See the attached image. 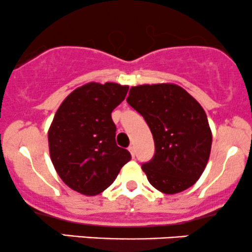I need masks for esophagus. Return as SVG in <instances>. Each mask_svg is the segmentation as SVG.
<instances>
[{
  "instance_id": "1",
  "label": "esophagus",
  "mask_w": 252,
  "mask_h": 252,
  "mask_svg": "<svg viewBox=\"0 0 252 252\" xmlns=\"http://www.w3.org/2000/svg\"><path fill=\"white\" fill-rule=\"evenodd\" d=\"M128 150L130 152V154H131L132 158H134V156H135V147L134 146H129Z\"/></svg>"
}]
</instances>
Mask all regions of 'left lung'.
<instances>
[{
    "label": "left lung",
    "instance_id": "obj_1",
    "mask_svg": "<svg viewBox=\"0 0 252 252\" xmlns=\"http://www.w3.org/2000/svg\"><path fill=\"white\" fill-rule=\"evenodd\" d=\"M126 102L149 126L155 154L142 163L156 189L174 194L200 178L209 161L212 134L201 105L174 84L131 88Z\"/></svg>",
    "mask_w": 252,
    "mask_h": 252
}]
</instances>
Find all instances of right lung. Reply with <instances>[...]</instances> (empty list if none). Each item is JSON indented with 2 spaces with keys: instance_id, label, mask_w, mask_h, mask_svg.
<instances>
[{
  "instance_id": "add662e5",
  "label": "right lung",
  "mask_w": 252,
  "mask_h": 252,
  "mask_svg": "<svg viewBox=\"0 0 252 252\" xmlns=\"http://www.w3.org/2000/svg\"><path fill=\"white\" fill-rule=\"evenodd\" d=\"M129 86L89 83L74 90L59 106L48 130L51 160L72 189L94 195L106 189L131 155L116 144L112 110Z\"/></svg>"
}]
</instances>
